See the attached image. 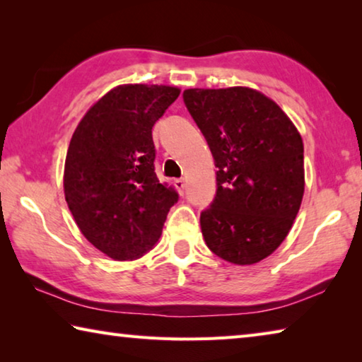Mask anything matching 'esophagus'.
Instances as JSON below:
<instances>
[{
  "mask_svg": "<svg viewBox=\"0 0 362 362\" xmlns=\"http://www.w3.org/2000/svg\"><path fill=\"white\" fill-rule=\"evenodd\" d=\"M174 185H175L177 189H179V193L182 194L183 189H185V180H183V179H175L174 180Z\"/></svg>",
  "mask_w": 362,
  "mask_h": 362,
  "instance_id": "34e87169",
  "label": "esophagus"
}]
</instances>
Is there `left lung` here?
Returning <instances> with one entry per match:
<instances>
[{
  "label": "left lung",
  "mask_w": 362,
  "mask_h": 362,
  "mask_svg": "<svg viewBox=\"0 0 362 362\" xmlns=\"http://www.w3.org/2000/svg\"><path fill=\"white\" fill-rule=\"evenodd\" d=\"M183 102L217 168L216 198L199 218L204 241L220 259L252 265L284 241L302 204V137L254 89H187Z\"/></svg>",
  "instance_id": "1"
}]
</instances>
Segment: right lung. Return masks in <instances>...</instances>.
<instances>
[{
    "instance_id": "1",
    "label": "right lung",
    "mask_w": 362,
    "mask_h": 362,
    "mask_svg": "<svg viewBox=\"0 0 362 362\" xmlns=\"http://www.w3.org/2000/svg\"><path fill=\"white\" fill-rule=\"evenodd\" d=\"M180 90L126 84L84 115L66 151L64 189L86 240L115 260L155 246L179 193L158 180L151 129Z\"/></svg>"
}]
</instances>
